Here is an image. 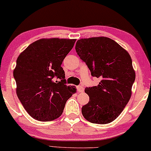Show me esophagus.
Here are the masks:
<instances>
[{
  "mask_svg": "<svg viewBox=\"0 0 151 151\" xmlns=\"http://www.w3.org/2000/svg\"><path fill=\"white\" fill-rule=\"evenodd\" d=\"M77 90L78 92H83L84 91V87L83 86H80V85H78L77 86Z\"/></svg>",
  "mask_w": 151,
  "mask_h": 151,
  "instance_id": "1",
  "label": "esophagus"
}]
</instances>
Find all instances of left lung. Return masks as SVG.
Listing matches in <instances>:
<instances>
[{
  "label": "left lung",
  "instance_id": "left-lung-1",
  "mask_svg": "<svg viewBox=\"0 0 151 151\" xmlns=\"http://www.w3.org/2000/svg\"><path fill=\"white\" fill-rule=\"evenodd\" d=\"M76 50L91 76L101 80L98 86L85 88L89 101L82 107V114L91 123H110L130 99L135 80L132 59L115 41L105 37L78 40Z\"/></svg>",
  "mask_w": 151,
  "mask_h": 151
}]
</instances>
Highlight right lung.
<instances>
[{"label":"right lung","mask_w":151,"mask_h":151,"mask_svg":"<svg viewBox=\"0 0 151 151\" xmlns=\"http://www.w3.org/2000/svg\"><path fill=\"white\" fill-rule=\"evenodd\" d=\"M76 40L42 39L33 42L19 55L13 76L17 94L27 112L40 121L61 116L67 100L76 92L66 85L61 66ZM56 77L58 81L54 82Z\"/></svg>","instance_id":"add662e5"}]
</instances>
